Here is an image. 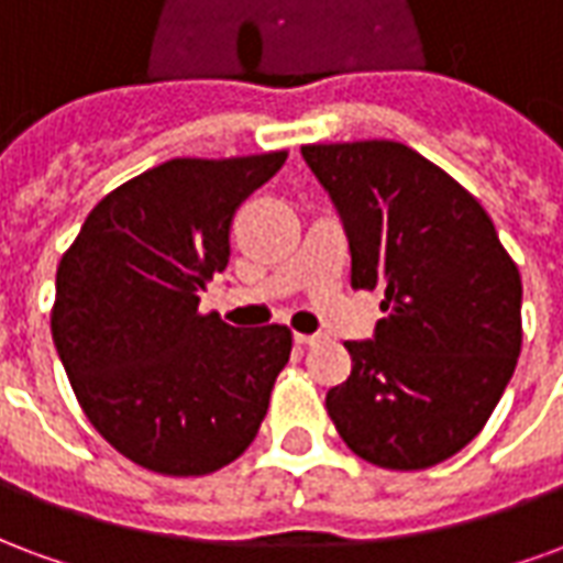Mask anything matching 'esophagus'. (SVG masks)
Instances as JSON below:
<instances>
[{
    "mask_svg": "<svg viewBox=\"0 0 563 563\" xmlns=\"http://www.w3.org/2000/svg\"><path fill=\"white\" fill-rule=\"evenodd\" d=\"M295 343H301V346H313V343H319V334H295Z\"/></svg>",
    "mask_w": 563,
    "mask_h": 563,
    "instance_id": "obj_1",
    "label": "esophagus"
}]
</instances>
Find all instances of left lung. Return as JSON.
I'll return each mask as SVG.
<instances>
[{
  "label": "left lung",
  "instance_id": "1",
  "mask_svg": "<svg viewBox=\"0 0 563 563\" xmlns=\"http://www.w3.org/2000/svg\"><path fill=\"white\" fill-rule=\"evenodd\" d=\"M341 210L353 289L383 292L374 341L325 395L358 459L424 471L471 443L521 353V277L483 205L401 141L305 144Z\"/></svg>",
  "mask_w": 563,
  "mask_h": 563
}]
</instances>
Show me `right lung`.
<instances>
[{
	"instance_id": "right-lung-1",
	"label": "right lung",
	"mask_w": 563,
	"mask_h": 563,
	"mask_svg": "<svg viewBox=\"0 0 563 563\" xmlns=\"http://www.w3.org/2000/svg\"><path fill=\"white\" fill-rule=\"evenodd\" d=\"M286 156L162 162L111 189L59 258L56 353L92 428L144 471H220L268 413L292 331L234 329L198 292L229 265L238 205Z\"/></svg>"
}]
</instances>
